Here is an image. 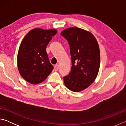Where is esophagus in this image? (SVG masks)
<instances>
[{
    "instance_id": "obj_1",
    "label": "esophagus",
    "mask_w": 126,
    "mask_h": 126,
    "mask_svg": "<svg viewBox=\"0 0 126 126\" xmlns=\"http://www.w3.org/2000/svg\"><path fill=\"white\" fill-rule=\"evenodd\" d=\"M58 65H54V71H58Z\"/></svg>"
}]
</instances>
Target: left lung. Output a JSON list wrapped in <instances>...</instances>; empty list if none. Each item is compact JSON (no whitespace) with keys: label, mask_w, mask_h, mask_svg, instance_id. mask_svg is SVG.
<instances>
[{"label":"left lung","mask_w":126,"mask_h":126,"mask_svg":"<svg viewBox=\"0 0 126 126\" xmlns=\"http://www.w3.org/2000/svg\"><path fill=\"white\" fill-rule=\"evenodd\" d=\"M69 43L72 59L69 74L63 78L68 89L74 92L83 91L96 79L100 65L98 43L92 33L77 27L61 33Z\"/></svg>","instance_id":"obj_1"}]
</instances>
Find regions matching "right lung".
<instances>
[{
	"instance_id": "add662e5",
	"label": "right lung",
	"mask_w": 126,
	"mask_h": 126,
	"mask_svg": "<svg viewBox=\"0 0 126 126\" xmlns=\"http://www.w3.org/2000/svg\"><path fill=\"white\" fill-rule=\"evenodd\" d=\"M57 33L55 29H33L23 38L17 55V65L21 76L29 83L37 84L46 80L53 69L46 47Z\"/></svg>"
}]
</instances>
